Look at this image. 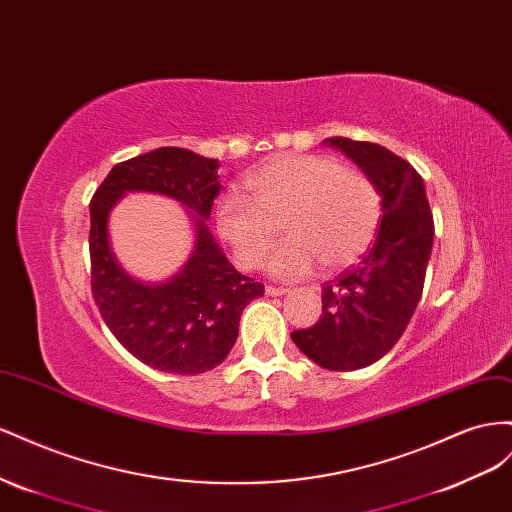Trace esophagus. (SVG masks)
Here are the masks:
<instances>
[{
    "instance_id": "34e87169",
    "label": "esophagus",
    "mask_w": 512,
    "mask_h": 512,
    "mask_svg": "<svg viewBox=\"0 0 512 512\" xmlns=\"http://www.w3.org/2000/svg\"><path fill=\"white\" fill-rule=\"evenodd\" d=\"M287 291H289V289H285V287H272V285L266 287V294H268V296H285Z\"/></svg>"
}]
</instances>
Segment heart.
<instances>
[{
  "instance_id": "heart-1",
  "label": "heart",
  "mask_w": 512,
  "mask_h": 512,
  "mask_svg": "<svg viewBox=\"0 0 512 512\" xmlns=\"http://www.w3.org/2000/svg\"><path fill=\"white\" fill-rule=\"evenodd\" d=\"M251 197L227 193L216 203L214 225L240 268L261 266L281 225L289 236L270 259L279 279L343 270L369 251L382 218V197L367 173L321 154L268 160L244 180Z\"/></svg>"
}]
</instances>
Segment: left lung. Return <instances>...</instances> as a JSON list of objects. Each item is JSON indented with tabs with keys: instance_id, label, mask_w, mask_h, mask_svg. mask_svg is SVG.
Returning a JSON list of instances; mask_svg holds the SVG:
<instances>
[{
	"instance_id": "obj_1",
	"label": "left lung",
	"mask_w": 512,
	"mask_h": 512,
	"mask_svg": "<svg viewBox=\"0 0 512 512\" xmlns=\"http://www.w3.org/2000/svg\"><path fill=\"white\" fill-rule=\"evenodd\" d=\"M367 173L382 197L369 253L321 289V319L291 341L321 369L356 371L388 354L410 324L425 285L433 216L420 173L388 148L347 137L324 139Z\"/></svg>"
}]
</instances>
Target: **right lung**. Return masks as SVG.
Here are the masks:
<instances>
[{"label":"right lung","mask_w":512,"mask_h":512,"mask_svg":"<svg viewBox=\"0 0 512 512\" xmlns=\"http://www.w3.org/2000/svg\"><path fill=\"white\" fill-rule=\"evenodd\" d=\"M218 160L184 148H158L115 165L90 203L92 291L102 319L130 354L165 373L197 375L221 364L238 339L244 306L264 285L240 274L208 227L221 191ZM128 192L175 198L194 221V248L160 284L130 277L108 238L110 210Z\"/></svg>","instance_id":"add662e5"}]
</instances>
